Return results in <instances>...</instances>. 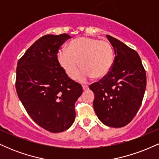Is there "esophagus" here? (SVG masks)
<instances>
[{"mask_svg": "<svg viewBox=\"0 0 159 159\" xmlns=\"http://www.w3.org/2000/svg\"><path fill=\"white\" fill-rule=\"evenodd\" d=\"M82 88H83V90H87L89 89L88 86H86V85H83L82 86Z\"/></svg>", "mask_w": 159, "mask_h": 159, "instance_id": "34e87169", "label": "esophagus"}]
</instances>
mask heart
Masks as SVG:
<instances>
[{"mask_svg":"<svg viewBox=\"0 0 159 159\" xmlns=\"http://www.w3.org/2000/svg\"><path fill=\"white\" fill-rule=\"evenodd\" d=\"M57 61L70 78L75 77L81 64L82 69L77 79L84 82L94 76H107L114 64V52L109 42L82 36L71 42L67 50H60Z\"/></svg>","mask_w":159,"mask_h":159,"instance_id":"b5f03b06","label":"heart"}]
</instances>
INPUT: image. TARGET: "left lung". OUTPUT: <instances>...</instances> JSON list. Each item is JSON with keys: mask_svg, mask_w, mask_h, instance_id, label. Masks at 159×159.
<instances>
[{"mask_svg": "<svg viewBox=\"0 0 159 159\" xmlns=\"http://www.w3.org/2000/svg\"><path fill=\"white\" fill-rule=\"evenodd\" d=\"M114 50L111 72L90 86L94 93V111L103 124L120 128L132 121L139 110L147 85L140 56L121 41L107 35Z\"/></svg>", "mask_w": 159, "mask_h": 159, "instance_id": "1", "label": "left lung"}]
</instances>
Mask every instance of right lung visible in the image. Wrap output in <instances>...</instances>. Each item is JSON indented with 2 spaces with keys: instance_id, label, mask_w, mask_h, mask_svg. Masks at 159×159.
<instances>
[{
  "instance_id": "add662e5",
  "label": "right lung",
  "mask_w": 159,
  "mask_h": 159,
  "mask_svg": "<svg viewBox=\"0 0 159 159\" xmlns=\"http://www.w3.org/2000/svg\"><path fill=\"white\" fill-rule=\"evenodd\" d=\"M71 36H43L18 61L16 88L27 114L50 132L68 129L75 119V104L81 84L68 77L57 61L58 49Z\"/></svg>"
}]
</instances>
